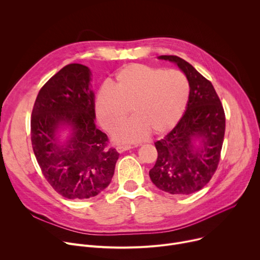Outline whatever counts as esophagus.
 <instances>
[{"mask_svg": "<svg viewBox=\"0 0 260 260\" xmlns=\"http://www.w3.org/2000/svg\"><path fill=\"white\" fill-rule=\"evenodd\" d=\"M131 148H132L131 145H117L116 146V150L119 152V153H122V152H124V151H126V150H128Z\"/></svg>", "mask_w": 260, "mask_h": 260, "instance_id": "esophagus-1", "label": "esophagus"}]
</instances>
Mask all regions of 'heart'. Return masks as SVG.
<instances>
[{"instance_id":"heart-1","label":"heart","mask_w":260,"mask_h":260,"mask_svg":"<svg viewBox=\"0 0 260 260\" xmlns=\"http://www.w3.org/2000/svg\"><path fill=\"white\" fill-rule=\"evenodd\" d=\"M190 95V86L178 70H165L144 64H132L116 75L114 85L105 84L98 92L95 113L108 132L118 127L117 142H137L170 132L181 119Z\"/></svg>"}]
</instances>
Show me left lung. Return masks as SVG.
<instances>
[{
	"label": "left lung",
	"instance_id": "1",
	"mask_svg": "<svg viewBox=\"0 0 260 260\" xmlns=\"http://www.w3.org/2000/svg\"><path fill=\"white\" fill-rule=\"evenodd\" d=\"M158 59L177 64L188 81L190 95L179 122L154 143L157 158L149 176L164 192L193 194L201 190L218 168L225 134L224 109L214 86L190 63L177 56ZM197 138L201 148L193 145Z\"/></svg>",
	"mask_w": 260,
	"mask_h": 260
}]
</instances>
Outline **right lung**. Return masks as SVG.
I'll return each mask as SVG.
<instances>
[{"label": "right lung", "instance_id": "obj_1", "mask_svg": "<svg viewBox=\"0 0 260 260\" xmlns=\"http://www.w3.org/2000/svg\"><path fill=\"white\" fill-rule=\"evenodd\" d=\"M90 69L64 66L40 89L31 117V141L41 172L67 199H88L110 184L119 153L108 146V136L95 126ZM72 128L64 145L57 143L62 125Z\"/></svg>", "mask_w": 260, "mask_h": 260}]
</instances>
